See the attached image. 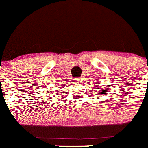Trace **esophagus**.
I'll return each mask as SVG.
<instances>
[{
    "label": "esophagus",
    "instance_id": "34e87169",
    "mask_svg": "<svg viewBox=\"0 0 148 148\" xmlns=\"http://www.w3.org/2000/svg\"><path fill=\"white\" fill-rule=\"evenodd\" d=\"M81 81V78H76L75 79V81H77H77Z\"/></svg>",
    "mask_w": 148,
    "mask_h": 148
}]
</instances>
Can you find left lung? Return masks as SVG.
Masks as SVG:
<instances>
[{
  "instance_id": "8db88e82",
  "label": "left lung",
  "mask_w": 148,
  "mask_h": 148,
  "mask_svg": "<svg viewBox=\"0 0 148 148\" xmlns=\"http://www.w3.org/2000/svg\"><path fill=\"white\" fill-rule=\"evenodd\" d=\"M99 84H100V82H96L95 83V85H96V89H97V91H98V94L100 95H106L107 94H108V90L110 89V85H108V87H101V88H100V86H99ZM100 89V90H99V89Z\"/></svg>"
}]
</instances>
